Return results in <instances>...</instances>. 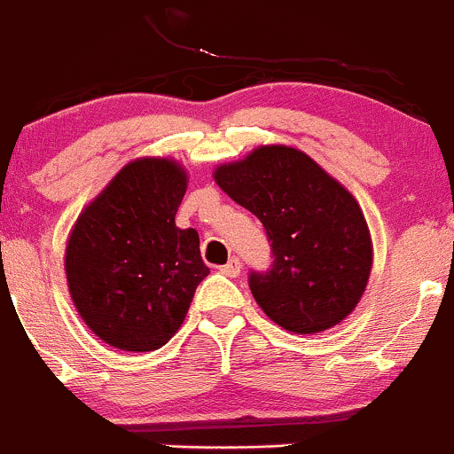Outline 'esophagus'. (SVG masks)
<instances>
[{"label": "esophagus", "mask_w": 454, "mask_h": 454, "mask_svg": "<svg viewBox=\"0 0 454 454\" xmlns=\"http://www.w3.org/2000/svg\"><path fill=\"white\" fill-rule=\"evenodd\" d=\"M241 269H243V264L239 258H231L226 264H223V267H220L222 273L228 275V278H237V275L241 273Z\"/></svg>", "instance_id": "1"}]
</instances>
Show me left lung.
I'll return each instance as SVG.
<instances>
[{
    "mask_svg": "<svg viewBox=\"0 0 454 454\" xmlns=\"http://www.w3.org/2000/svg\"><path fill=\"white\" fill-rule=\"evenodd\" d=\"M215 184L262 222L273 269L249 275L275 325L314 335L352 314L367 288L373 243L361 205L303 151L262 145L220 164Z\"/></svg>",
    "mask_w": 454,
    "mask_h": 454,
    "instance_id": "1",
    "label": "left lung"
}]
</instances>
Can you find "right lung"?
<instances>
[{
	"mask_svg": "<svg viewBox=\"0 0 454 454\" xmlns=\"http://www.w3.org/2000/svg\"><path fill=\"white\" fill-rule=\"evenodd\" d=\"M187 173L173 158L128 161L72 226L66 279L78 316L104 343L151 352L184 325L209 275L194 228H176Z\"/></svg>",
	"mask_w": 454,
	"mask_h": 454,
	"instance_id": "add662e5",
	"label": "right lung"
}]
</instances>
